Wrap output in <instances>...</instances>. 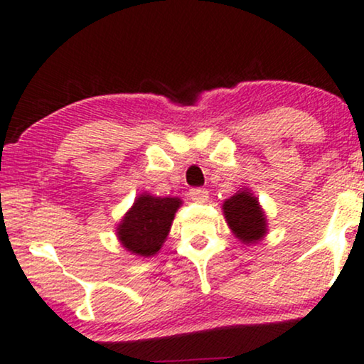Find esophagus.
I'll return each instance as SVG.
<instances>
[{
    "mask_svg": "<svg viewBox=\"0 0 364 364\" xmlns=\"http://www.w3.org/2000/svg\"><path fill=\"white\" fill-rule=\"evenodd\" d=\"M189 196H191V199L194 200V203H208V199H209V192L205 189H200V187L191 189Z\"/></svg>",
    "mask_w": 364,
    "mask_h": 364,
    "instance_id": "34e87169",
    "label": "esophagus"
}]
</instances>
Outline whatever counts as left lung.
Returning a JSON list of instances; mask_svg holds the SVG:
<instances>
[{
  "instance_id": "1",
  "label": "left lung",
  "mask_w": 364,
  "mask_h": 364,
  "mask_svg": "<svg viewBox=\"0 0 364 364\" xmlns=\"http://www.w3.org/2000/svg\"><path fill=\"white\" fill-rule=\"evenodd\" d=\"M223 213L231 232L241 243L255 245L267 236V214L251 191H236L223 203Z\"/></svg>"
}]
</instances>
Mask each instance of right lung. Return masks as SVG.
<instances>
[{"label": "right lung", "mask_w": 364, "mask_h": 364, "mask_svg": "<svg viewBox=\"0 0 364 364\" xmlns=\"http://www.w3.org/2000/svg\"><path fill=\"white\" fill-rule=\"evenodd\" d=\"M181 205L182 199L178 197H159L143 192L116 228L121 246L136 257H154L167 241L175 213Z\"/></svg>", "instance_id": "obj_1"}]
</instances>
